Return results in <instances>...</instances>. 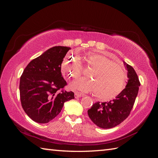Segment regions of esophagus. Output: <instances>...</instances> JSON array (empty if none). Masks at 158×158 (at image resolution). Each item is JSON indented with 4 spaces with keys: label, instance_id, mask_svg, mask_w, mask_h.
<instances>
[{
    "label": "esophagus",
    "instance_id": "obj_1",
    "mask_svg": "<svg viewBox=\"0 0 158 158\" xmlns=\"http://www.w3.org/2000/svg\"><path fill=\"white\" fill-rule=\"evenodd\" d=\"M83 96H84V94H79V93H75L74 94L75 98H79L80 97H83Z\"/></svg>",
    "mask_w": 158,
    "mask_h": 158
}]
</instances>
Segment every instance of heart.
<instances>
[{"mask_svg":"<svg viewBox=\"0 0 158 158\" xmlns=\"http://www.w3.org/2000/svg\"><path fill=\"white\" fill-rule=\"evenodd\" d=\"M85 61L92 69L88 76L80 78L69 84L71 90L81 93L95 92L102 99L114 98L125 86L127 74L123 66L108 57L98 52H90L85 56ZM62 73L69 78H77L82 73V66L77 56H66L61 64Z\"/></svg>","mask_w":158,"mask_h":158,"instance_id":"obj_1","label":"heart"}]
</instances>
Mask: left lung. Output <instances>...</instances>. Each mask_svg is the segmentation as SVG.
I'll use <instances>...</instances> for the list:
<instances>
[{"mask_svg": "<svg viewBox=\"0 0 158 158\" xmlns=\"http://www.w3.org/2000/svg\"><path fill=\"white\" fill-rule=\"evenodd\" d=\"M127 70L128 82L122 92L113 100L96 102L88 110L92 122L102 128H111L117 126L128 117L138 93L140 83L136 72L131 66L123 61Z\"/></svg>", "mask_w": 158, "mask_h": 158, "instance_id": "obj_1", "label": "left lung"}]
</instances>
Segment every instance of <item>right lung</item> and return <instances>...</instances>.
Returning <instances> with one entry per match:
<instances>
[{
  "label": "right lung",
  "mask_w": 158,
  "mask_h": 158,
  "mask_svg": "<svg viewBox=\"0 0 158 158\" xmlns=\"http://www.w3.org/2000/svg\"><path fill=\"white\" fill-rule=\"evenodd\" d=\"M69 47L55 46L32 60L20 81L22 106L33 121L47 123L61 111L64 102L74 99L73 92L59 90L66 85L61 64Z\"/></svg>",
  "instance_id": "right-lung-1"
}]
</instances>
